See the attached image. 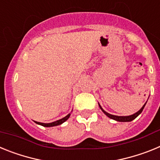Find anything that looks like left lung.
<instances>
[{
  "mask_svg": "<svg viewBox=\"0 0 160 160\" xmlns=\"http://www.w3.org/2000/svg\"><path fill=\"white\" fill-rule=\"evenodd\" d=\"M146 103L144 104L143 107H142V108H141L140 110L138 111V112H136L135 114H132V115H129V116H116V115H113V114H109V113L106 112V111H104L102 108L101 106L100 105H99V107L101 108V110L102 111V112L104 113V114H105L107 116H108L109 118H112V119H114V120H116V121H118V122H131V121H132V120L135 119L136 117H138V115H139V114L142 113L144 107H145V105H146Z\"/></svg>",
  "mask_w": 160,
  "mask_h": 160,
  "instance_id": "left-lung-1",
  "label": "left lung"
}]
</instances>
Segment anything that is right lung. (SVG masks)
<instances>
[{
	"mask_svg": "<svg viewBox=\"0 0 160 160\" xmlns=\"http://www.w3.org/2000/svg\"><path fill=\"white\" fill-rule=\"evenodd\" d=\"M70 114H69L68 115H66V117H64L63 118H62V119H59V120H58V121H55V122H50V123H42V122H35L38 124H39V125L43 126V127H46V128L54 127V126L60 125V124H62V123H63L64 122H66V120L70 118Z\"/></svg>",
	"mask_w": 160,
	"mask_h": 160,
	"instance_id": "add662e5",
	"label": "right lung"
}]
</instances>
